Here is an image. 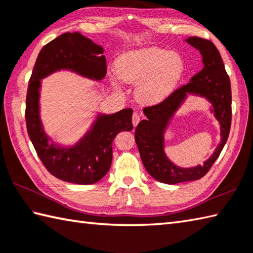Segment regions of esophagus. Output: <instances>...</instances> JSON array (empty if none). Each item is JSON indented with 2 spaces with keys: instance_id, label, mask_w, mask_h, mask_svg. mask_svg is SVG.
<instances>
[{
  "instance_id": "obj_1",
  "label": "esophagus",
  "mask_w": 253,
  "mask_h": 253,
  "mask_svg": "<svg viewBox=\"0 0 253 253\" xmlns=\"http://www.w3.org/2000/svg\"><path fill=\"white\" fill-rule=\"evenodd\" d=\"M140 120H141V114L137 113V112L133 113V116H132V123H133V126H136L137 123L140 122Z\"/></svg>"
}]
</instances>
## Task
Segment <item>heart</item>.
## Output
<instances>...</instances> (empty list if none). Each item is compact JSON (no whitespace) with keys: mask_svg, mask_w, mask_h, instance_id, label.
Wrapping results in <instances>:
<instances>
[{"mask_svg":"<svg viewBox=\"0 0 253 253\" xmlns=\"http://www.w3.org/2000/svg\"><path fill=\"white\" fill-rule=\"evenodd\" d=\"M184 71V61L177 52L151 47L122 55L117 73L123 82L135 84L137 98L146 103L164 99L175 88Z\"/></svg>","mask_w":253,"mask_h":253,"instance_id":"b5f03b06","label":"heart"}]
</instances>
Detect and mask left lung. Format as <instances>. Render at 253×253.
<instances>
[{
	"mask_svg": "<svg viewBox=\"0 0 253 253\" xmlns=\"http://www.w3.org/2000/svg\"><path fill=\"white\" fill-rule=\"evenodd\" d=\"M186 42L203 56L204 68L190 82L176 89L159 104L143 109L146 119L135 128V142L142 163L152 177L165 184H178L204 177L218 159L229 136L231 126V85L217 47L201 37H188ZM187 94L206 97L221 125L222 140L217 149L203 166L184 169L175 166L165 154L164 134L171 118Z\"/></svg>",
	"mask_w": 253,
	"mask_h": 253,
	"instance_id": "8db88e82",
	"label": "left lung"
}]
</instances>
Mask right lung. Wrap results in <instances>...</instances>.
I'll list each match as a JSON object with an SVG mask.
<instances>
[{
    "label": "right lung",
    "instance_id": "right-lung-1",
    "mask_svg": "<svg viewBox=\"0 0 253 253\" xmlns=\"http://www.w3.org/2000/svg\"><path fill=\"white\" fill-rule=\"evenodd\" d=\"M101 80L107 74L101 46L80 33H65L42 47L28 83L25 120L28 136L47 170L68 183L90 185L106 175L112 162V142L119 132L131 131V108L113 114L99 113L88 132L73 146L55 144L46 134L40 117L41 79L58 70Z\"/></svg>",
    "mask_w": 253,
    "mask_h": 253
}]
</instances>
